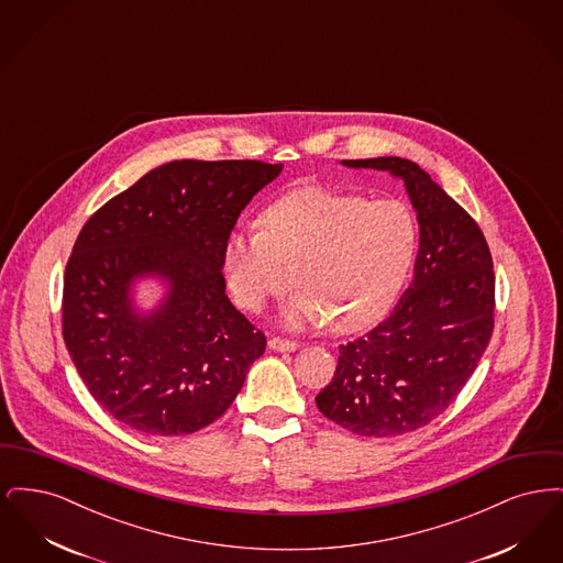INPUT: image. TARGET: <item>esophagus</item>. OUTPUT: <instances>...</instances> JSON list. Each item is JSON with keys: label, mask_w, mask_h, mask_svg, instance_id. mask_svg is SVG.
I'll list each match as a JSON object with an SVG mask.
<instances>
[{"label": "esophagus", "mask_w": 563, "mask_h": 563, "mask_svg": "<svg viewBox=\"0 0 563 563\" xmlns=\"http://www.w3.org/2000/svg\"><path fill=\"white\" fill-rule=\"evenodd\" d=\"M268 346L276 352H291L297 349L295 340H287V338H269Z\"/></svg>", "instance_id": "esophagus-1"}]
</instances>
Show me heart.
<instances>
[{
  "mask_svg": "<svg viewBox=\"0 0 563 563\" xmlns=\"http://www.w3.org/2000/svg\"><path fill=\"white\" fill-rule=\"evenodd\" d=\"M416 244V221L399 200L303 189L269 205L260 230L230 234L223 272L249 312H262L295 280L299 291L283 312L289 327L331 319L338 331H356L388 310Z\"/></svg>",
  "mask_w": 563,
  "mask_h": 563,
  "instance_id": "obj_1",
  "label": "heart"
}]
</instances>
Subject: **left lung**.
Returning <instances> with one entry per match:
<instances>
[{
  "mask_svg": "<svg viewBox=\"0 0 563 563\" xmlns=\"http://www.w3.org/2000/svg\"><path fill=\"white\" fill-rule=\"evenodd\" d=\"M401 177L418 213L413 280L369 333L340 346L322 416L361 437H399L443 413L477 369L494 331V264L482 228L405 158L342 161Z\"/></svg>",
  "mask_w": 563,
  "mask_h": 563,
  "instance_id": "obj_1",
  "label": "left lung"
}]
</instances>
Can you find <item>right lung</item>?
<instances>
[{"instance_id": "add662e5", "label": "right lung", "mask_w": 563, "mask_h": 563, "mask_svg": "<svg viewBox=\"0 0 563 563\" xmlns=\"http://www.w3.org/2000/svg\"><path fill=\"white\" fill-rule=\"evenodd\" d=\"M283 170L260 161H175L92 214L63 280V340L92 399L152 437L209 427L241 393L266 335L225 295L223 246L242 209ZM169 285L147 318L130 285Z\"/></svg>"}]
</instances>
